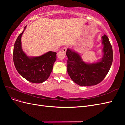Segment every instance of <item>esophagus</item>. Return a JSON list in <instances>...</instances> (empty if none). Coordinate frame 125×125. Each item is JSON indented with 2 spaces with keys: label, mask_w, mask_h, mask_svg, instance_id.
Listing matches in <instances>:
<instances>
[{
  "label": "esophagus",
  "mask_w": 125,
  "mask_h": 125,
  "mask_svg": "<svg viewBox=\"0 0 125 125\" xmlns=\"http://www.w3.org/2000/svg\"><path fill=\"white\" fill-rule=\"evenodd\" d=\"M67 47H64L63 48H62V51L63 52H65V53H66V52L67 51Z\"/></svg>",
  "instance_id": "esophagus-1"
}]
</instances>
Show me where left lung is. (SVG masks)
<instances>
[{
    "label": "left lung",
    "instance_id": "8db88e82",
    "mask_svg": "<svg viewBox=\"0 0 125 125\" xmlns=\"http://www.w3.org/2000/svg\"><path fill=\"white\" fill-rule=\"evenodd\" d=\"M103 57L93 63L85 62L77 52L68 48L67 71L71 80L80 86L95 85L106 77L113 62V50L108 37L102 36Z\"/></svg>",
    "mask_w": 125,
    "mask_h": 125
}]
</instances>
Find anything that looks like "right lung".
Wrapping results in <instances>:
<instances>
[{
    "label": "right lung",
    "mask_w": 125,
    "mask_h": 125,
    "mask_svg": "<svg viewBox=\"0 0 125 125\" xmlns=\"http://www.w3.org/2000/svg\"><path fill=\"white\" fill-rule=\"evenodd\" d=\"M23 31L18 36L15 42L13 59L15 67L22 77L28 81L41 83L50 77L56 59V52L49 51L46 53L35 57H30L22 50L21 37Z\"/></svg>",
    "instance_id": "add662e5"
}]
</instances>
